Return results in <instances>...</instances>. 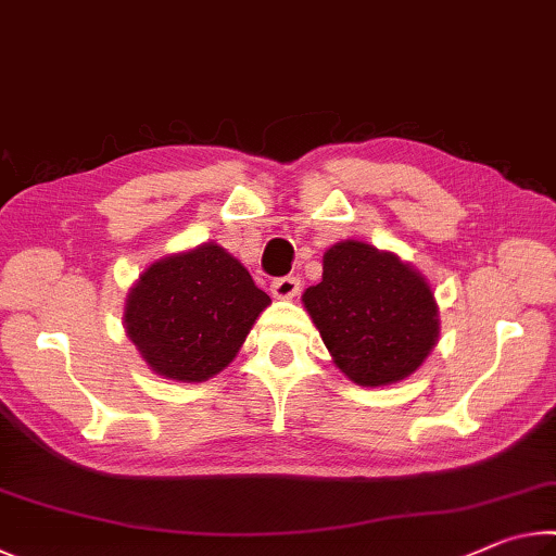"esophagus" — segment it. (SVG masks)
<instances>
[{
  "label": "esophagus",
  "instance_id": "34e87169",
  "mask_svg": "<svg viewBox=\"0 0 556 556\" xmlns=\"http://www.w3.org/2000/svg\"><path fill=\"white\" fill-rule=\"evenodd\" d=\"M299 287H301V279L294 275H287L271 281V294L277 299H294L299 294Z\"/></svg>",
  "mask_w": 556,
  "mask_h": 556
}]
</instances>
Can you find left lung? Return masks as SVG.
<instances>
[{
    "label": "left lung",
    "instance_id": "left-lung-1",
    "mask_svg": "<svg viewBox=\"0 0 556 556\" xmlns=\"http://www.w3.org/2000/svg\"><path fill=\"white\" fill-rule=\"evenodd\" d=\"M301 301L338 368L363 388L407 378L439 336L425 277L365 242L333 244L324 255V279Z\"/></svg>",
    "mask_w": 556,
    "mask_h": 556
}]
</instances>
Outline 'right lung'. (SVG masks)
Masks as SVG:
<instances>
[{
  "instance_id": "right-lung-1",
  "label": "right lung",
  "mask_w": 556,
  "mask_h": 556,
  "mask_svg": "<svg viewBox=\"0 0 556 556\" xmlns=\"http://www.w3.org/2000/svg\"><path fill=\"white\" fill-rule=\"evenodd\" d=\"M267 304L250 271L208 242L159 260L139 277L127 299L125 328L154 372L203 382L238 355Z\"/></svg>"
}]
</instances>
